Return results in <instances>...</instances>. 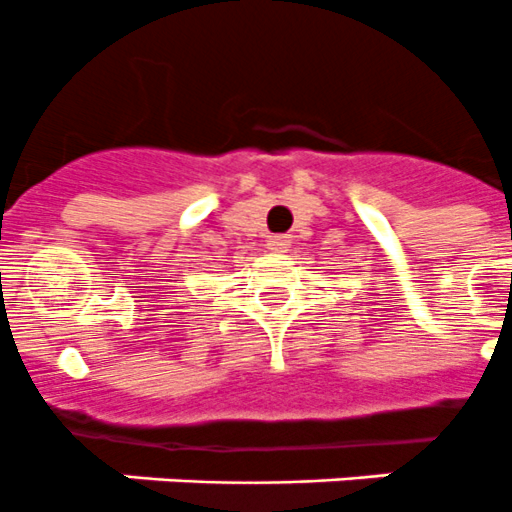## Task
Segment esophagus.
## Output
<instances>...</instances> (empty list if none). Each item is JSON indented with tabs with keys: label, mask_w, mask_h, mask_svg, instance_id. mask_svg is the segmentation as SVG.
Returning <instances> with one entry per match:
<instances>
[{
	"label": "esophagus",
	"mask_w": 512,
	"mask_h": 512,
	"mask_svg": "<svg viewBox=\"0 0 512 512\" xmlns=\"http://www.w3.org/2000/svg\"><path fill=\"white\" fill-rule=\"evenodd\" d=\"M288 239L286 237H270L268 242H265V247H268L270 255H283V252H288Z\"/></svg>",
	"instance_id": "obj_1"
}]
</instances>
